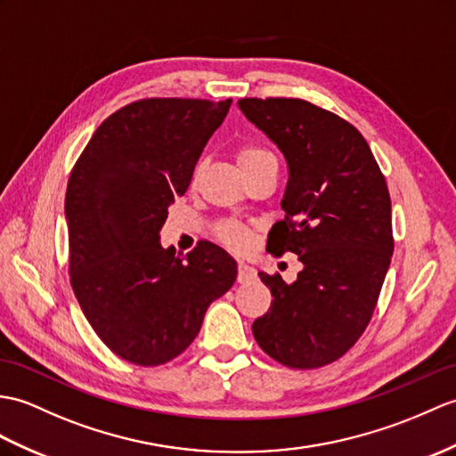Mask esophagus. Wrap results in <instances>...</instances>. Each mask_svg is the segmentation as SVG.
<instances>
[{
    "label": "esophagus",
    "mask_w": 456,
    "mask_h": 456,
    "mask_svg": "<svg viewBox=\"0 0 456 456\" xmlns=\"http://www.w3.org/2000/svg\"><path fill=\"white\" fill-rule=\"evenodd\" d=\"M254 276H256V270H254L252 266H248L247 262H239V276H237L239 283H245V281L252 280Z\"/></svg>",
    "instance_id": "34e87169"
}]
</instances>
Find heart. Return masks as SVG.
Listing matches in <instances>:
<instances>
[{
	"label": "heart",
	"instance_id": "heart-1",
	"mask_svg": "<svg viewBox=\"0 0 456 456\" xmlns=\"http://www.w3.org/2000/svg\"><path fill=\"white\" fill-rule=\"evenodd\" d=\"M272 161H276L273 155L268 153L266 150H262V147H256V145H247L239 151V165L242 168V173L250 171V168H256L260 165L272 163ZM219 239L224 240L225 245H229L231 248H237V250L248 248V245H250L248 231L245 227L235 225V224H227V225L221 227L219 229Z\"/></svg>",
	"mask_w": 456,
	"mask_h": 456
}]
</instances>
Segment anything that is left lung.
Here are the masks:
<instances>
[{
  "mask_svg": "<svg viewBox=\"0 0 456 456\" xmlns=\"http://www.w3.org/2000/svg\"><path fill=\"white\" fill-rule=\"evenodd\" d=\"M239 109L289 168L285 219L273 224L266 248L289 250L303 264L291 283L258 272L273 299L252 334L281 365L322 367L363 334L390 266L385 176L365 137L340 116L301 99H240Z\"/></svg>",
  "mask_w": 456,
  "mask_h": 456,
  "instance_id": "8db88e82",
  "label": "left lung"
}]
</instances>
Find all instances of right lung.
<instances>
[{"instance_id": "obj_1", "label": "right lung", "mask_w": 456, "mask_h": 456, "mask_svg": "<svg viewBox=\"0 0 456 456\" xmlns=\"http://www.w3.org/2000/svg\"><path fill=\"white\" fill-rule=\"evenodd\" d=\"M231 102H132L99 126L71 171V288L93 330L134 365L183 354L208 306L237 280V262L214 242L202 240L183 260L159 240Z\"/></svg>"}]
</instances>
